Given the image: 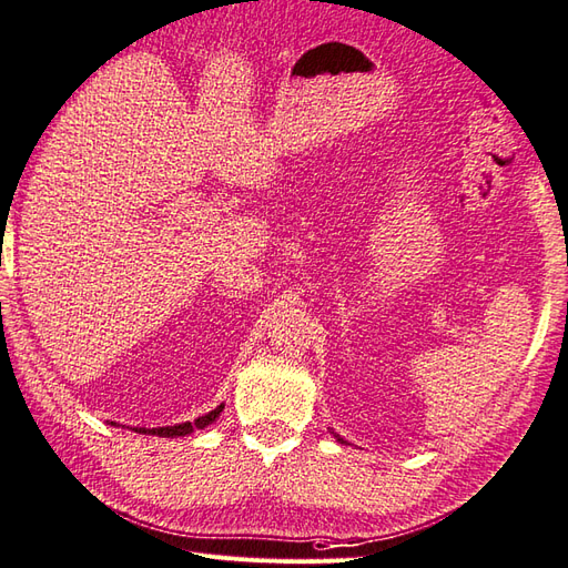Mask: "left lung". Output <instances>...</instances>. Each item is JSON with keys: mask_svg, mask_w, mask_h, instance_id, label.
Wrapping results in <instances>:
<instances>
[{"mask_svg": "<svg viewBox=\"0 0 568 568\" xmlns=\"http://www.w3.org/2000/svg\"><path fill=\"white\" fill-rule=\"evenodd\" d=\"M332 434H335V432H332ZM335 438H337V440H339V444H347V440H344V438H342V436H339V434H335Z\"/></svg>", "mask_w": 568, "mask_h": 568, "instance_id": "8db88e82", "label": "left lung"}]
</instances>
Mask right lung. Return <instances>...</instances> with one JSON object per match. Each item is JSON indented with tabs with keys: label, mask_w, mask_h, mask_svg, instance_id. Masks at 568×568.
I'll use <instances>...</instances> for the list:
<instances>
[{
	"label": "right lung",
	"mask_w": 568,
	"mask_h": 568,
	"mask_svg": "<svg viewBox=\"0 0 568 568\" xmlns=\"http://www.w3.org/2000/svg\"><path fill=\"white\" fill-rule=\"evenodd\" d=\"M224 412V405H219L216 409H212L210 414H204V417H197L195 422H183V424H175V426H159V428H144V426H136L132 432L136 434H149V436H161V438H178V436H187L195 432V428H204L210 426L219 419V414Z\"/></svg>",
	"instance_id": "obj_1"
}]
</instances>
